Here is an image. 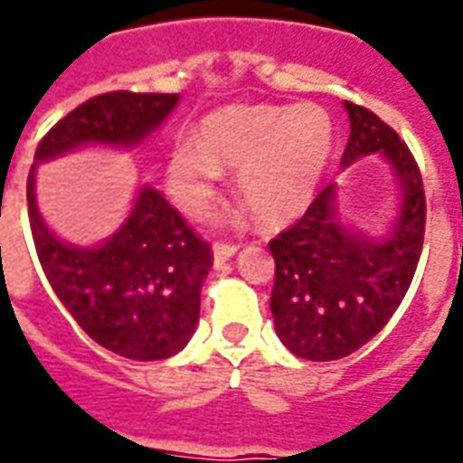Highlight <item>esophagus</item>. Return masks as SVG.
Instances as JSON below:
<instances>
[{
    "mask_svg": "<svg viewBox=\"0 0 463 463\" xmlns=\"http://www.w3.org/2000/svg\"><path fill=\"white\" fill-rule=\"evenodd\" d=\"M238 250L240 245H232V242H216V245H213V260H216V264H221V261L231 260Z\"/></svg>",
    "mask_w": 463,
    "mask_h": 463,
    "instance_id": "esophagus-1",
    "label": "esophagus"
}]
</instances>
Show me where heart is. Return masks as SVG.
I'll list each match as a JSON object with an SVG mask.
<instances>
[{
    "instance_id": "heart-1",
    "label": "heart",
    "mask_w": 463,
    "mask_h": 463,
    "mask_svg": "<svg viewBox=\"0 0 463 463\" xmlns=\"http://www.w3.org/2000/svg\"><path fill=\"white\" fill-rule=\"evenodd\" d=\"M334 119L322 105L225 108L202 122V144L175 141L167 189L184 213L202 218L221 184V167L235 170V192L261 223L293 221L315 199L334 154Z\"/></svg>"
}]
</instances>
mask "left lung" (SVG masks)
Masks as SVG:
<instances>
[{
	"label": "left lung",
	"instance_id": "8db88e82",
	"mask_svg": "<svg viewBox=\"0 0 463 463\" xmlns=\"http://www.w3.org/2000/svg\"><path fill=\"white\" fill-rule=\"evenodd\" d=\"M345 110L351 137L341 167L363 156H384L402 189V209L389 238L370 240L341 225L329 184L298 223L269 242L276 261V334L293 355L315 363L345 358L384 329L423 252L425 192L416 158L374 112L355 103H345Z\"/></svg>",
	"mask_w": 463,
	"mask_h": 463
}]
</instances>
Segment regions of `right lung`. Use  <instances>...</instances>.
I'll return each instance as SVG.
<instances>
[{
    "instance_id": "1",
    "label": "right lung",
    "mask_w": 463,
    "mask_h": 463,
    "mask_svg": "<svg viewBox=\"0 0 463 463\" xmlns=\"http://www.w3.org/2000/svg\"><path fill=\"white\" fill-rule=\"evenodd\" d=\"M177 100V93L132 90L90 98L43 137L35 163L86 144L137 146ZM25 192L40 267L54 296L96 344L132 360L170 358L187 345L213 254L158 189L141 187L129 218L98 247L67 245L47 228L35 203V165Z\"/></svg>"
}]
</instances>
